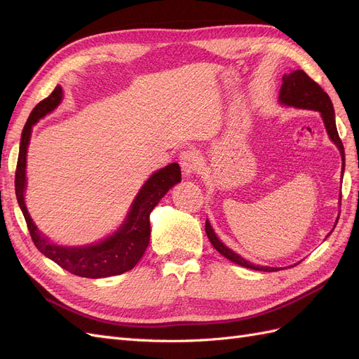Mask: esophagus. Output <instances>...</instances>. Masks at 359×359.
Instances as JSON below:
<instances>
[{
	"instance_id": "obj_1",
	"label": "esophagus",
	"mask_w": 359,
	"mask_h": 359,
	"mask_svg": "<svg viewBox=\"0 0 359 359\" xmlns=\"http://www.w3.org/2000/svg\"><path fill=\"white\" fill-rule=\"evenodd\" d=\"M180 165L182 169V173L186 177L193 175L194 172L199 169L201 165V156L194 149H187L180 154Z\"/></svg>"
}]
</instances>
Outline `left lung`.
<instances>
[{
  "label": "left lung",
  "mask_w": 359,
  "mask_h": 359,
  "mask_svg": "<svg viewBox=\"0 0 359 359\" xmlns=\"http://www.w3.org/2000/svg\"><path fill=\"white\" fill-rule=\"evenodd\" d=\"M281 81H283V83H281L280 95H278V100H280L281 104L298 107V109H309V111L320 112V116L323 119V124H325V128H327L328 136H330L332 142L337 145V148H339L340 154H341V161H343L341 163V178H343L344 147H343V142H341V139L339 136V132H337L334 106H332L330 95L325 93L320 88V85L314 82L304 70H295V72H292L289 74H285L283 79H281ZM205 232H206V235H208V240L211 241L212 247L217 250V252L223 255L226 259L232 260L233 264H238V265L250 268V269L265 271V273H273V271H278V268L255 265L252 262H248V260L243 259L240 255H236L235 252H232L231 248H227L219 240V238H217V235H215V232H214V229L211 227L208 220H206V223H205Z\"/></svg>",
  "instance_id": "1"
}]
</instances>
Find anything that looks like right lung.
Here are the masks:
<instances>
[{
  "mask_svg": "<svg viewBox=\"0 0 359 359\" xmlns=\"http://www.w3.org/2000/svg\"><path fill=\"white\" fill-rule=\"evenodd\" d=\"M61 99L62 90L61 86H57L49 97L41 100L32 109L22 130L15 175L18 203L25 217L32 243L40 250V253L53 260L61 268L74 276L86 278H103L123 274L126 271L132 269L139 262L140 257L144 256L149 244V214L160 199L169 191V189L181 181L180 165L178 163H170L166 168L153 173L136 194L123 226L111 236L104 238L103 241L82 247H62L49 243L48 238L43 236L41 232H39L37 226L32 223L24 201V191L27 186V149L32 126L40 118L55 109L61 103Z\"/></svg>",
  "mask_w": 359,
  "mask_h": 359,
  "instance_id": "obj_1",
  "label": "right lung"
}]
</instances>
